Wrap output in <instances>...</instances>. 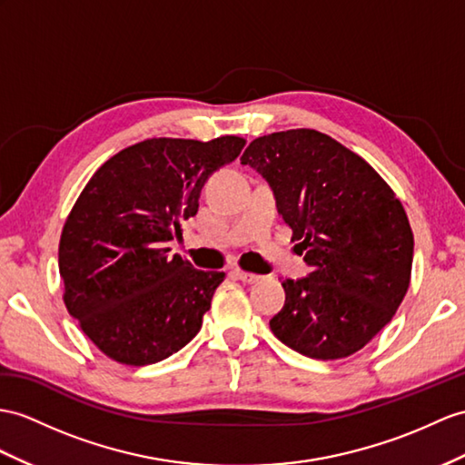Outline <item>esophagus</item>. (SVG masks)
Here are the masks:
<instances>
[{"label":"esophagus","mask_w":465,"mask_h":465,"mask_svg":"<svg viewBox=\"0 0 465 465\" xmlns=\"http://www.w3.org/2000/svg\"><path fill=\"white\" fill-rule=\"evenodd\" d=\"M232 272H234L236 278H239L241 282H244V284H256V282L260 280V276L251 274V272H244V270H241V268H234Z\"/></svg>","instance_id":"34e87169"}]
</instances>
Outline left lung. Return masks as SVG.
Returning <instances> with one entry per match:
<instances>
[{
  "label": "left lung",
  "instance_id": "obj_1",
  "mask_svg": "<svg viewBox=\"0 0 465 465\" xmlns=\"http://www.w3.org/2000/svg\"><path fill=\"white\" fill-rule=\"evenodd\" d=\"M242 165L262 175L312 272L282 280L286 302L270 330L298 353L343 359L399 310L411 284L414 236L402 203L375 169L322 132L256 138Z\"/></svg>",
  "mask_w": 465,
  "mask_h": 465
}]
</instances>
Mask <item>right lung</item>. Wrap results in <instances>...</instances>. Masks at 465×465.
Listing matches in <instances>:
<instances>
[{
	"instance_id": "right-lung-1",
	"label": "right lung",
	"mask_w": 465,
	"mask_h": 465,
	"mask_svg": "<svg viewBox=\"0 0 465 465\" xmlns=\"http://www.w3.org/2000/svg\"><path fill=\"white\" fill-rule=\"evenodd\" d=\"M244 147L152 138L126 147L90 177L63 226L59 272L66 310L102 353L143 367L193 339L224 272H203L169 242L195 217L201 189Z\"/></svg>"
}]
</instances>
